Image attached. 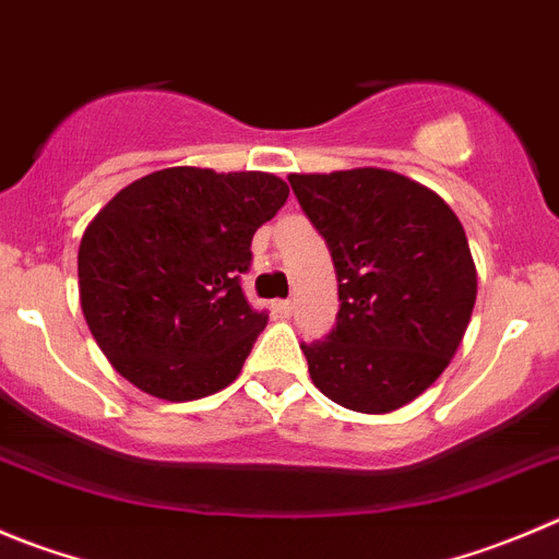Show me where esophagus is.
<instances>
[{"label":"esophagus","instance_id":"1","mask_svg":"<svg viewBox=\"0 0 559 559\" xmlns=\"http://www.w3.org/2000/svg\"><path fill=\"white\" fill-rule=\"evenodd\" d=\"M274 310L280 312V318H290L294 316V301H276Z\"/></svg>","mask_w":559,"mask_h":559}]
</instances>
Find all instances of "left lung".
<instances>
[{
	"instance_id": "8db88e82",
	"label": "left lung",
	"mask_w": 559,
	"mask_h": 559,
	"mask_svg": "<svg viewBox=\"0 0 559 559\" xmlns=\"http://www.w3.org/2000/svg\"><path fill=\"white\" fill-rule=\"evenodd\" d=\"M288 180L337 274V323L301 343L312 384L350 412H395L442 376L469 326L464 227L442 197L390 169Z\"/></svg>"
}]
</instances>
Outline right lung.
I'll return each mask as SVG.
<instances>
[{"instance_id": "add662e5", "label": "right lung", "mask_w": 559, "mask_h": 559, "mask_svg": "<svg viewBox=\"0 0 559 559\" xmlns=\"http://www.w3.org/2000/svg\"><path fill=\"white\" fill-rule=\"evenodd\" d=\"M288 200L269 173L169 167L126 186L79 247L84 321L147 395L197 401L243 368L269 312L241 290L252 236Z\"/></svg>"}]
</instances>
